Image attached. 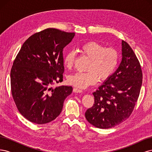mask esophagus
Masks as SVG:
<instances>
[{
  "label": "esophagus",
  "mask_w": 152,
  "mask_h": 152,
  "mask_svg": "<svg viewBox=\"0 0 152 152\" xmlns=\"http://www.w3.org/2000/svg\"><path fill=\"white\" fill-rule=\"evenodd\" d=\"M82 91H83L82 89L78 88V87H75V88H73V92H75V93H82Z\"/></svg>",
  "instance_id": "obj_1"
}]
</instances>
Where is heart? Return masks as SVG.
Segmentation results:
<instances>
[{"label": "heart", "instance_id": "heart-1", "mask_svg": "<svg viewBox=\"0 0 152 152\" xmlns=\"http://www.w3.org/2000/svg\"><path fill=\"white\" fill-rule=\"evenodd\" d=\"M79 52L88 59L87 72H78L68 77L70 84L79 88H86L95 84L99 79L104 80L111 76L115 70L119 61V53L113 48H105L104 45L95 41H89L80 45ZM75 53L73 50L64 56L63 63L67 68L73 66Z\"/></svg>", "mask_w": 152, "mask_h": 152}]
</instances>
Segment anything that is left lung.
<instances>
[{
  "label": "left lung",
  "mask_w": 152,
  "mask_h": 152,
  "mask_svg": "<svg viewBox=\"0 0 152 152\" xmlns=\"http://www.w3.org/2000/svg\"><path fill=\"white\" fill-rule=\"evenodd\" d=\"M122 58L120 65L103 85L93 93L94 103L85 117L92 125L109 129L129 117L138 99L142 73L133 50L122 41Z\"/></svg>",
  "instance_id": "left-lung-1"
}]
</instances>
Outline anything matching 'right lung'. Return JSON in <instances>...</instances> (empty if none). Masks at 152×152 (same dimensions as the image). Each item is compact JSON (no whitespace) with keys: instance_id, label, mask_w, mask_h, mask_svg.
<instances>
[{"instance_id":"1","label":"right lung","mask_w":152,"mask_h":152,"mask_svg":"<svg viewBox=\"0 0 152 152\" xmlns=\"http://www.w3.org/2000/svg\"><path fill=\"white\" fill-rule=\"evenodd\" d=\"M70 33L47 28L23 44L11 70V93L18 111L37 124L54 121L61 113L72 86H51L63 81V50L74 37Z\"/></svg>"}]
</instances>
